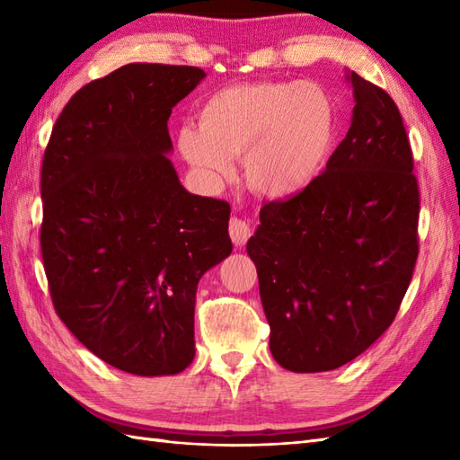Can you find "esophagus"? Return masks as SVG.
<instances>
[{"label": "esophagus", "instance_id": "1", "mask_svg": "<svg viewBox=\"0 0 460 460\" xmlns=\"http://www.w3.org/2000/svg\"><path fill=\"white\" fill-rule=\"evenodd\" d=\"M251 231H252L251 225H249V221H245V219L233 217V219L229 221V235H231L233 245H237V247L245 245V243H247L249 237H251Z\"/></svg>", "mask_w": 460, "mask_h": 460}]
</instances>
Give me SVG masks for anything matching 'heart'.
Listing matches in <instances>:
<instances>
[{
  "label": "heart",
  "mask_w": 460,
  "mask_h": 460,
  "mask_svg": "<svg viewBox=\"0 0 460 460\" xmlns=\"http://www.w3.org/2000/svg\"><path fill=\"white\" fill-rule=\"evenodd\" d=\"M332 136L334 106L320 84L252 81L208 96L198 126H181L175 142L208 185L231 178L243 155L249 188L285 199L316 178Z\"/></svg>",
  "instance_id": "b5f03b06"
}]
</instances>
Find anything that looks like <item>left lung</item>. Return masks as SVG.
<instances>
[{
    "label": "left lung",
    "instance_id": "left-lung-1",
    "mask_svg": "<svg viewBox=\"0 0 460 460\" xmlns=\"http://www.w3.org/2000/svg\"><path fill=\"white\" fill-rule=\"evenodd\" d=\"M354 114L326 170L288 199L269 201L247 243L288 371L348 364L392 326L419 255V185L397 104L349 73Z\"/></svg>",
    "mask_w": 460,
    "mask_h": 460
}]
</instances>
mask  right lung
Instances as JSON below:
<instances>
[{
	"mask_svg": "<svg viewBox=\"0 0 460 460\" xmlns=\"http://www.w3.org/2000/svg\"><path fill=\"white\" fill-rule=\"evenodd\" d=\"M198 66L132 63L84 84L41 165V255L73 336L134 376H173L195 356L205 270L231 255L227 201L193 195L170 158L172 109Z\"/></svg>",
	"mask_w": 460,
	"mask_h": 460,
	"instance_id": "1",
	"label": "right lung"
}]
</instances>
